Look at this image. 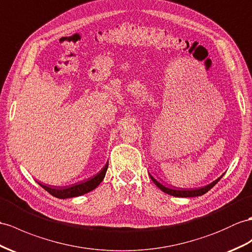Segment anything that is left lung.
<instances>
[{"label": "left lung", "instance_id": "8db88e82", "mask_svg": "<svg viewBox=\"0 0 252 252\" xmlns=\"http://www.w3.org/2000/svg\"><path fill=\"white\" fill-rule=\"evenodd\" d=\"M222 175H223V174H222ZM222 175L220 176V177H218V179H217L216 181H214L213 183H211L210 185L204 186V187H202V188H198V189H176V188H169V187L163 186L162 184L157 182V181L154 179V177H153V176L150 174L152 181L154 182L155 185H156L158 188H160L163 192L168 193V194H170V195H173V197H181V198L199 197V195H202V194L206 193V192L208 191V190H210L211 188H213L215 185H216V184L219 182V180L222 177Z\"/></svg>", "mask_w": 252, "mask_h": 252}]
</instances>
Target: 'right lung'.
Masks as SVG:
<instances>
[{"label":"right lung","instance_id":"right-lung-1","mask_svg":"<svg viewBox=\"0 0 252 252\" xmlns=\"http://www.w3.org/2000/svg\"><path fill=\"white\" fill-rule=\"evenodd\" d=\"M108 169V163L103 167L99 173L96 175L92 176L91 179L87 181H82L77 184H73L71 186H65V187H53V186H47L42 185V184L38 183L39 185L44 188L45 190L52 194L53 197L59 198V199H67V198H73V197H79V195H82L84 193L90 192L91 190H94L99 184L105 179V175Z\"/></svg>","mask_w":252,"mask_h":252}]
</instances>
